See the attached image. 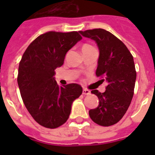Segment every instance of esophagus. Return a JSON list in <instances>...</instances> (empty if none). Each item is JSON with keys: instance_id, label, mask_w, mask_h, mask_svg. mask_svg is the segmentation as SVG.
<instances>
[{"instance_id": "esophagus-1", "label": "esophagus", "mask_w": 155, "mask_h": 155, "mask_svg": "<svg viewBox=\"0 0 155 155\" xmlns=\"http://www.w3.org/2000/svg\"><path fill=\"white\" fill-rule=\"evenodd\" d=\"M91 94V91H89V90H87V89H84L83 90V94L84 95H88V94Z\"/></svg>"}]
</instances>
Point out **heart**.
Segmentation results:
<instances>
[{
  "label": "heart",
  "mask_w": 155,
  "mask_h": 155,
  "mask_svg": "<svg viewBox=\"0 0 155 155\" xmlns=\"http://www.w3.org/2000/svg\"><path fill=\"white\" fill-rule=\"evenodd\" d=\"M86 46H91V45H84L83 47H86Z\"/></svg>",
  "instance_id": "1"
}]
</instances>
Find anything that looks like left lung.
<instances>
[{
  "label": "left lung",
  "instance_id": "obj_1",
  "mask_svg": "<svg viewBox=\"0 0 155 155\" xmlns=\"http://www.w3.org/2000/svg\"><path fill=\"white\" fill-rule=\"evenodd\" d=\"M80 33L97 44L100 55L95 74L104 76L101 81L107 83L104 93L91 91L98 96L99 105L90 110L89 114L94 123L110 126L122 119L132 101L136 81L134 58L122 41L104 29Z\"/></svg>",
  "mask_w": 155,
  "mask_h": 155
}]
</instances>
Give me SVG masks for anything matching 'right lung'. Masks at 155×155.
Instances as JSON below:
<instances>
[{
  "label": "right lung",
  "instance_id": "right-lung-1",
  "mask_svg": "<svg viewBox=\"0 0 155 155\" xmlns=\"http://www.w3.org/2000/svg\"><path fill=\"white\" fill-rule=\"evenodd\" d=\"M82 39L77 31H50L30 44L19 64L17 82L23 102L42 126L55 129L67 121L74 100L82 94L78 84L59 86L54 70L68 51Z\"/></svg>",
  "mask_w": 155,
  "mask_h": 155
}]
</instances>
